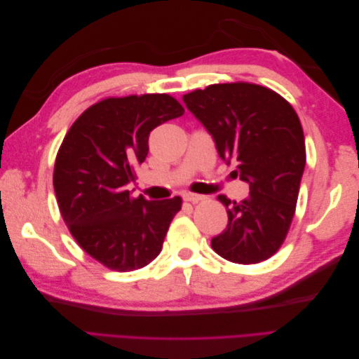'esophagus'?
<instances>
[{
    "label": "esophagus",
    "mask_w": 359,
    "mask_h": 359,
    "mask_svg": "<svg viewBox=\"0 0 359 359\" xmlns=\"http://www.w3.org/2000/svg\"><path fill=\"white\" fill-rule=\"evenodd\" d=\"M182 199L187 201V202H199L203 199L202 194H196V193H190V191H184L182 193Z\"/></svg>",
    "instance_id": "34e87169"
}]
</instances>
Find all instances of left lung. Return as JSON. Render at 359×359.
Here are the masks:
<instances>
[{
	"instance_id": "1",
	"label": "left lung",
	"mask_w": 359,
	"mask_h": 359,
	"mask_svg": "<svg viewBox=\"0 0 359 359\" xmlns=\"http://www.w3.org/2000/svg\"><path fill=\"white\" fill-rule=\"evenodd\" d=\"M182 102L214 140L235 175L250 186L248 198L231 203L227 226L214 236L217 255L235 264H259L283 244L295 214L306 168L299 118L283 97L265 86L217 83L182 95Z\"/></svg>"
}]
</instances>
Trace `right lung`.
Here are the masks:
<instances>
[{"label": "right lung", "mask_w": 359, "mask_h": 359, "mask_svg": "<svg viewBox=\"0 0 359 359\" xmlns=\"http://www.w3.org/2000/svg\"><path fill=\"white\" fill-rule=\"evenodd\" d=\"M184 114L168 94L106 99L88 107L64 137L53 189L64 222L78 244L119 273L147 266L163 245L181 198H132L127 186L148 156L153 130Z\"/></svg>", "instance_id": "right-lung-1"}]
</instances>
